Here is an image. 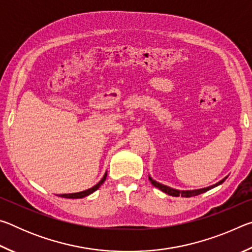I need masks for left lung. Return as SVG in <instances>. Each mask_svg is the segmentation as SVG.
<instances>
[{
    "label": "left lung",
    "instance_id": "obj_1",
    "mask_svg": "<svg viewBox=\"0 0 252 252\" xmlns=\"http://www.w3.org/2000/svg\"><path fill=\"white\" fill-rule=\"evenodd\" d=\"M149 180L151 181V183L153 186H155L156 188H158V189H160L162 192L167 193L169 195H172V197H186V198H189V197H194V195H198V194H201L203 192H207L208 190L212 189V188H215L217 186H219L222 183L225 178L222 179V180L219 181L218 183H216V185L213 186H210V187H207V188H202V189H198V190H187V191H181V190H177V189H172V188H170L168 186H164V185H161V183L157 182L156 180H153V179L151 177H149Z\"/></svg>",
    "mask_w": 252,
    "mask_h": 252
}]
</instances>
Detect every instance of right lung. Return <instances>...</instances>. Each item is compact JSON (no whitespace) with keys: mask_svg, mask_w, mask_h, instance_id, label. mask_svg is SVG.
Returning <instances> with one entry per match:
<instances>
[{"mask_svg":"<svg viewBox=\"0 0 252 252\" xmlns=\"http://www.w3.org/2000/svg\"><path fill=\"white\" fill-rule=\"evenodd\" d=\"M106 179V173L103 176V178L101 179L99 183H96V185L94 187L90 188V189L88 190H84V191H81V192H76V193H69V194H60V197L62 198H69V199H79V198H84L87 197V195L91 194L92 192H94L95 190H97L100 188V186L102 185V183L104 182V180Z\"/></svg>","mask_w":252,"mask_h":252,"instance_id":"right-lung-1","label":"right lung"}]
</instances>
